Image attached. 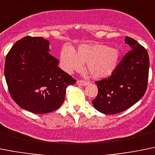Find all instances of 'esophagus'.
I'll use <instances>...</instances> for the list:
<instances>
[{
    "label": "esophagus",
    "mask_w": 155,
    "mask_h": 155,
    "mask_svg": "<svg viewBox=\"0 0 155 155\" xmlns=\"http://www.w3.org/2000/svg\"><path fill=\"white\" fill-rule=\"evenodd\" d=\"M89 83V82H87V81H84V80H78L77 81V84L79 85V86H87Z\"/></svg>",
    "instance_id": "esophagus-1"
}]
</instances>
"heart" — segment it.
Instances as JSON below:
<instances>
[{
  "instance_id": "obj_1",
  "label": "heart",
  "mask_w": 155,
  "mask_h": 155,
  "mask_svg": "<svg viewBox=\"0 0 155 155\" xmlns=\"http://www.w3.org/2000/svg\"><path fill=\"white\" fill-rule=\"evenodd\" d=\"M120 53L118 49L103 44H82L77 51L66 46L60 53V63L67 73L81 71L83 64L87 63V69L95 78L110 76L118 65Z\"/></svg>"
}]
</instances>
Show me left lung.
<instances>
[{"instance_id":"left-lung-1","label":"left lung","mask_w":155,"mask_h":155,"mask_svg":"<svg viewBox=\"0 0 155 155\" xmlns=\"http://www.w3.org/2000/svg\"><path fill=\"white\" fill-rule=\"evenodd\" d=\"M131 50L125 55L112 76L95 82L98 95L92 101L99 112L113 115L125 111L140 100L147 89L149 56L136 40L126 37Z\"/></svg>"}]
</instances>
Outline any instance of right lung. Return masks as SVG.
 <instances>
[{"label": "right lung", "instance_id": "add662e5", "mask_svg": "<svg viewBox=\"0 0 155 155\" xmlns=\"http://www.w3.org/2000/svg\"><path fill=\"white\" fill-rule=\"evenodd\" d=\"M50 42L43 37H23L6 56L4 76L11 96L25 110L45 114L60 108L66 88L76 80L58 67L50 54Z\"/></svg>", "mask_w": 155, "mask_h": 155}]
</instances>
